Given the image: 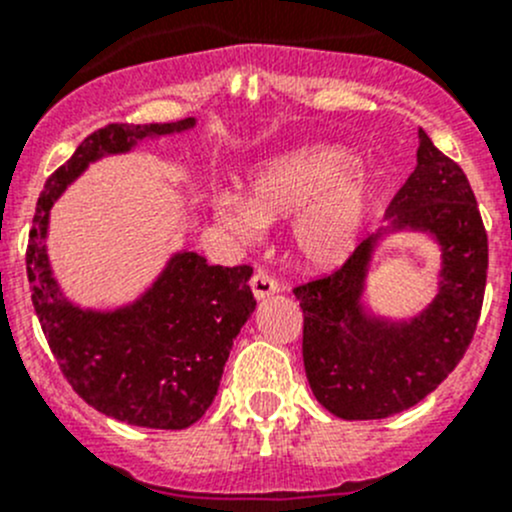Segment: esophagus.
Segmentation results:
<instances>
[{"mask_svg": "<svg viewBox=\"0 0 512 512\" xmlns=\"http://www.w3.org/2000/svg\"><path fill=\"white\" fill-rule=\"evenodd\" d=\"M250 287H252V294H255V299H267L272 297V294L280 292V285H277L270 275H265V272H255Z\"/></svg>", "mask_w": 512, "mask_h": 512, "instance_id": "34e87169", "label": "esophagus"}]
</instances>
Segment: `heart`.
Returning <instances> with one entry per match:
<instances>
[{
    "mask_svg": "<svg viewBox=\"0 0 512 512\" xmlns=\"http://www.w3.org/2000/svg\"><path fill=\"white\" fill-rule=\"evenodd\" d=\"M371 208L374 185L356 153L317 143L257 165L247 180V198L235 190L215 198V220L237 235H255L294 215V260L304 270L329 272L354 255Z\"/></svg>",
    "mask_w": 512,
    "mask_h": 512,
    "instance_id": "1",
    "label": "heart"
}]
</instances>
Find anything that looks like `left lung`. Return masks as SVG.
<instances>
[{
	"instance_id": "8db88e82",
	"label": "left lung",
	"mask_w": 512,
	"mask_h": 512,
	"mask_svg": "<svg viewBox=\"0 0 512 512\" xmlns=\"http://www.w3.org/2000/svg\"><path fill=\"white\" fill-rule=\"evenodd\" d=\"M384 220L342 270L294 289L312 394L344 421L394 416L426 399L463 359L483 304L488 237L476 195L421 128L414 173ZM396 234H421L442 252L437 294L409 318L376 313L365 297L375 252Z\"/></svg>"
}]
</instances>
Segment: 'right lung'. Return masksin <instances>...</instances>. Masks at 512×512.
Segmentation results:
<instances>
[{
    "mask_svg": "<svg viewBox=\"0 0 512 512\" xmlns=\"http://www.w3.org/2000/svg\"><path fill=\"white\" fill-rule=\"evenodd\" d=\"M195 126L198 118L146 126L108 123L91 133L46 180L29 232L32 302L51 352L86 404L131 426L178 431L210 409L232 342L255 312L247 285L252 270L208 265L198 252L178 250L131 302L86 307L54 275L51 208L89 165Z\"/></svg>",
    "mask_w": 512,
    "mask_h": 512,
    "instance_id": "obj_1",
    "label": "right lung"
}]
</instances>
